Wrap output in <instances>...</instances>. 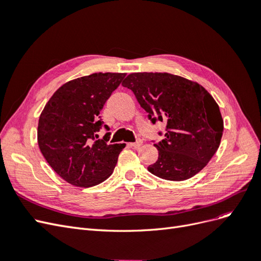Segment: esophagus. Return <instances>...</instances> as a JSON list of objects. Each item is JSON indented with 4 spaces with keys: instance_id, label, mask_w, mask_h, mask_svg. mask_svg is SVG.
<instances>
[{
    "instance_id": "esophagus-1",
    "label": "esophagus",
    "mask_w": 261,
    "mask_h": 261,
    "mask_svg": "<svg viewBox=\"0 0 261 261\" xmlns=\"http://www.w3.org/2000/svg\"><path fill=\"white\" fill-rule=\"evenodd\" d=\"M141 144H143V141H141L140 139H138V140L135 141V143L130 144V147H133L134 149H138V148L141 146Z\"/></svg>"
}]
</instances>
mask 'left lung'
Instances as JSON below:
<instances>
[{"instance_id": "1", "label": "left lung", "mask_w": 261, "mask_h": 261, "mask_svg": "<svg viewBox=\"0 0 261 261\" xmlns=\"http://www.w3.org/2000/svg\"><path fill=\"white\" fill-rule=\"evenodd\" d=\"M122 85L134 92L152 124H167L164 138L154 144L159 156L148 167L150 173L178 181L206 167L220 146L223 120L202 86L168 73H133Z\"/></svg>"}]
</instances>
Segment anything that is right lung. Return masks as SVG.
I'll list each match as a JSON object with an SVG mask.
<instances>
[{
    "instance_id": "add662e5",
    "label": "right lung",
    "mask_w": 261,
    "mask_h": 261,
    "mask_svg": "<svg viewBox=\"0 0 261 261\" xmlns=\"http://www.w3.org/2000/svg\"><path fill=\"white\" fill-rule=\"evenodd\" d=\"M126 74L96 73L70 81L54 92L39 117L38 145L44 159L67 183L91 187L106 180L125 144L98 140L107 100Z\"/></svg>"
}]
</instances>
